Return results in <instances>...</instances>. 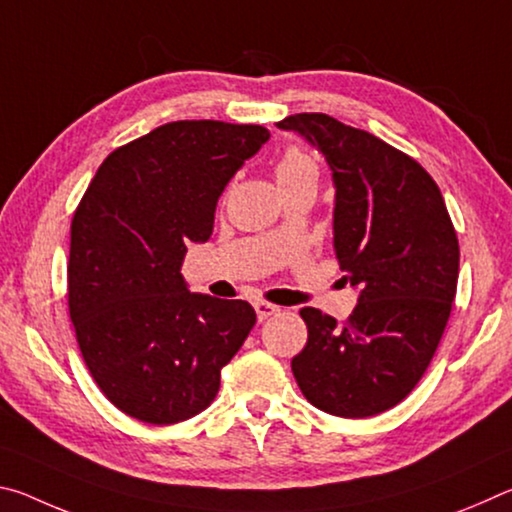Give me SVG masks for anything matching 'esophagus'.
<instances>
[{
	"mask_svg": "<svg viewBox=\"0 0 512 512\" xmlns=\"http://www.w3.org/2000/svg\"><path fill=\"white\" fill-rule=\"evenodd\" d=\"M255 311H257L259 320H266L275 314H280V307L271 305V302H255Z\"/></svg>",
	"mask_w": 512,
	"mask_h": 512,
	"instance_id": "obj_1",
	"label": "esophagus"
}]
</instances>
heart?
<instances>
[{
    "instance_id": "1",
    "label": "heart",
    "mask_w": 512,
    "mask_h": 512,
    "mask_svg": "<svg viewBox=\"0 0 512 512\" xmlns=\"http://www.w3.org/2000/svg\"><path fill=\"white\" fill-rule=\"evenodd\" d=\"M275 180L280 187L302 183V180H314V183H318V164L307 151L298 149V146H289L275 164Z\"/></svg>"
}]
</instances>
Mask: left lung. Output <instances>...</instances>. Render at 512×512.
<instances>
[{
  "instance_id": "8db88e82",
  "label": "left lung",
  "mask_w": 512,
  "mask_h": 512,
  "mask_svg": "<svg viewBox=\"0 0 512 512\" xmlns=\"http://www.w3.org/2000/svg\"><path fill=\"white\" fill-rule=\"evenodd\" d=\"M325 155L336 187V259L359 289L345 323L300 309L291 361L302 395L339 418L393 409L429 368L452 314L458 239L438 185L411 155L323 112L277 121Z\"/></svg>"
}]
</instances>
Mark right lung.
Listing matches in <instances>:
<instances>
[{"label":"right lung","instance_id":"1","mask_svg":"<svg viewBox=\"0 0 512 512\" xmlns=\"http://www.w3.org/2000/svg\"><path fill=\"white\" fill-rule=\"evenodd\" d=\"M268 137L257 124L171 121L112 151L76 207L69 318L101 393L135 420L173 424L207 409L255 325L246 300L192 293L180 266Z\"/></svg>","mask_w":512,"mask_h":512}]
</instances>
